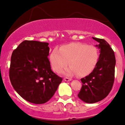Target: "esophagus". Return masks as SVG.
Returning <instances> with one entry per match:
<instances>
[{
	"mask_svg": "<svg viewBox=\"0 0 125 125\" xmlns=\"http://www.w3.org/2000/svg\"><path fill=\"white\" fill-rule=\"evenodd\" d=\"M63 80H64V81H66V82H69V81L71 80V79L68 78H64V79H63Z\"/></svg>",
	"mask_w": 125,
	"mask_h": 125,
	"instance_id": "34e87169",
	"label": "esophagus"
}]
</instances>
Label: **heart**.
<instances>
[{
  "instance_id": "b5f03b06",
  "label": "heart",
  "mask_w": 125,
  "mask_h": 125,
  "mask_svg": "<svg viewBox=\"0 0 125 125\" xmlns=\"http://www.w3.org/2000/svg\"><path fill=\"white\" fill-rule=\"evenodd\" d=\"M99 59V52L93 45L80 42L71 43L54 49L50 55L52 68L60 73L68 64L70 66L64 72L67 76L78 74L85 76L93 71Z\"/></svg>"
}]
</instances>
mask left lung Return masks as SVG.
<instances>
[{"label": "left lung", "mask_w": 125, "mask_h": 125, "mask_svg": "<svg viewBox=\"0 0 125 125\" xmlns=\"http://www.w3.org/2000/svg\"><path fill=\"white\" fill-rule=\"evenodd\" d=\"M99 43L97 65L89 75L81 79L82 87L78 96L86 103H95L103 100L111 91L115 81V58L110 45L104 39L92 37Z\"/></svg>", "instance_id": "1"}]
</instances>
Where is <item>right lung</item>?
Returning <instances> with one entry per match:
<instances>
[{
    "label": "right lung",
    "mask_w": 125,
    "mask_h": 125,
    "mask_svg": "<svg viewBox=\"0 0 125 125\" xmlns=\"http://www.w3.org/2000/svg\"><path fill=\"white\" fill-rule=\"evenodd\" d=\"M48 45L25 40L13 50L10 59L9 75L13 88L24 99L36 104L48 101L62 81L51 69Z\"/></svg>",
    "instance_id": "1"
}]
</instances>
